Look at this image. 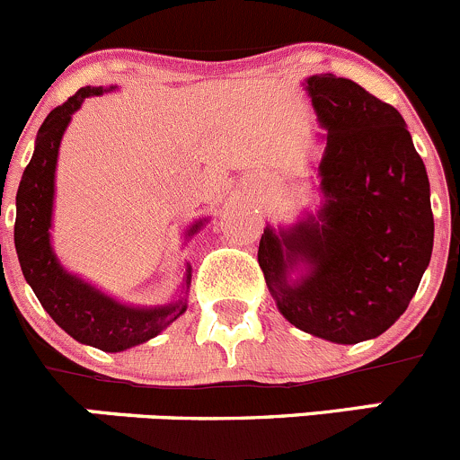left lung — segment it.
I'll return each instance as SVG.
<instances>
[{
	"label": "left lung",
	"mask_w": 460,
	"mask_h": 460,
	"mask_svg": "<svg viewBox=\"0 0 460 460\" xmlns=\"http://www.w3.org/2000/svg\"><path fill=\"white\" fill-rule=\"evenodd\" d=\"M326 129L320 163L324 206L259 241V266L281 315L338 344L378 338L416 295L434 248L429 179L402 116L358 82L306 80ZM297 261L309 272L295 285Z\"/></svg>",
	"instance_id": "1"
}]
</instances>
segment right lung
Here are the masks:
<instances>
[{"instance_id":"right-lung-1","label":"right lung","mask_w":460,"mask_h":460,"mask_svg":"<svg viewBox=\"0 0 460 460\" xmlns=\"http://www.w3.org/2000/svg\"><path fill=\"white\" fill-rule=\"evenodd\" d=\"M100 86H82L65 104L53 109L42 122L35 140V152L26 165L17 190L15 217V250L22 272L38 295L44 311L53 317L60 329L82 344L100 351H125L156 338L163 329L185 313V299L158 308H131L107 297L93 286L69 275L58 263L51 248V212H53V179H56L58 147L62 134L77 111L82 100L100 95ZM201 221L192 226L190 234L199 230ZM190 268L188 279L190 284Z\"/></svg>"}]
</instances>
